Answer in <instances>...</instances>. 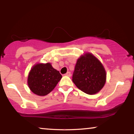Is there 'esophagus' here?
I'll return each instance as SVG.
<instances>
[{
  "label": "esophagus",
  "mask_w": 134,
  "mask_h": 134,
  "mask_svg": "<svg viewBox=\"0 0 134 134\" xmlns=\"http://www.w3.org/2000/svg\"><path fill=\"white\" fill-rule=\"evenodd\" d=\"M65 76H71L70 72H67L66 73V74H65Z\"/></svg>",
  "instance_id": "esophagus-1"
}]
</instances>
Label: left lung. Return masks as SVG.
<instances>
[{"label": "left lung", "mask_w": 134, "mask_h": 134, "mask_svg": "<svg viewBox=\"0 0 134 134\" xmlns=\"http://www.w3.org/2000/svg\"><path fill=\"white\" fill-rule=\"evenodd\" d=\"M106 76L105 70L101 62L93 54L88 53L78 59L72 81L83 92L94 94L102 89Z\"/></svg>", "instance_id": "8db88e82"}]
</instances>
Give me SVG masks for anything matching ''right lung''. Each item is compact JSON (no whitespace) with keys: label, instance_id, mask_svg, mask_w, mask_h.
<instances>
[{"label":"right lung","instance_id":"obj_1","mask_svg":"<svg viewBox=\"0 0 134 134\" xmlns=\"http://www.w3.org/2000/svg\"><path fill=\"white\" fill-rule=\"evenodd\" d=\"M61 78L59 72L50 63L37 64L29 74L27 84L32 92L43 96L52 91Z\"/></svg>","mask_w":134,"mask_h":134}]
</instances>
